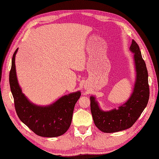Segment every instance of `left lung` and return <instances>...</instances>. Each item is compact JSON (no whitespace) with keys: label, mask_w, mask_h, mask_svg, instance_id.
<instances>
[{"label":"left lung","mask_w":159,"mask_h":159,"mask_svg":"<svg viewBox=\"0 0 159 159\" xmlns=\"http://www.w3.org/2000/svg\"><path fill=\"white\" fill-rule=\"evenodd\" d=\"M129 50L134 54L136 75L133 92L129 99L118 109L104 111L99 107L95 97H90L91 111L95 125L105 133L120 132L132 127L144 111L149 99L147 68L140 48L134 39Z\"/></svg>","instance_id":"left-lung-1"}]
</instances>
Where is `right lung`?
<instances>
[{
	"instance_id": "1",
	"label": "right lung",
	"mask_w": 159,
	"mask_h": 159,
	"mask_svg": "<svg viewBox=\"0 0 159 159\" xmlns=\"http://www.w3.org/2000/svg\"><path fill=\"white\" fill-rule=\"evenodd\" d=\"M17 50L18 48L12 58L9 84L19 118L39 136L52 138L62 135L71 124L75 105L80 98V92L64 95L48 106L31 103L22 93L17 80L15 63Z\"/></svg>"
}]
</instances>
